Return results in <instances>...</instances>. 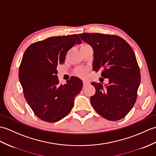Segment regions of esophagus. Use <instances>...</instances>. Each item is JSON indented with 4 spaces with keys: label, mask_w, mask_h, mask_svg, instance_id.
<instances>
[{
    "label": "esophagus",
    "mask_w": 156,
    "mask_h": 156,
    "mask_svg": "<svg viewBox=\"0 0 156 156\" xmlns=\"http://www.w3.org/2000/svg\"><path fill=\"white\" fill-rule=\"evenodd\" d=\"M88 84V82L87 80H83V85H84V86H86V85Z\"/></svg>",
    "instance_id": "esophagus-1"
}]
</instances>
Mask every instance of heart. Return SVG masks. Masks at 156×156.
I'll list each match as a JSON object with an SVG mask.
<instances>
[{
  "instance_id": "obj_1",
  "label": "heart",
  "mask_w": 156,
  "mask_h": 156,
  "mask_svg": "<svg viewBox=\"0 0 156 156\" xmlns=\"http://www.w3.org/2000/svg\"><path fill=\"white\" fill-rule=\"evenodd\" d=\"M86 72H87V70L86 69V68H80V69H78L77 70L76 73L78 75L80 76H84L86 74Z\"/></svg>"
}]
</instances>
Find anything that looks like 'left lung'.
Segmentation results:
<instances>
[{"label":"left lung","instance_id":"8db88e82","mask_svg":"<svg viewBox=\"0 0 156 156\" xmlns=\"http://www.w3.org/2000/svg\"><path fill=\"white\" fill-rule=\"evenodd\" d=\"M82 41L94 50L93 70H102L108 84L92 82L96 93L90 97L94 110L108 120L124 118L132 110L140 84V71L135 53L128 43L115 35L82 33Z\"/></svg>","mask_w":156,"mask_h":156}]
</instances>
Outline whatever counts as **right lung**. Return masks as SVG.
I'll use <instances>...</instances> for the list:
<instances>
[{"label": "right lung", "instance_id": "right-lung-1", "mask_svg": "<svg viewBox=\"0 0 156 156\" xmlns=\"http://www.w3.org/2000/svg\"><path fill=\"white\" fill-rule=\"evenodd\" d=\"M81 43L77 34L52 37L33 43L24 53L19 80L27 102L43 121H59L74 106L83 86L82 80L72 76L66 84L59 85L56 68L64 63L68 50Z\"/></svg>", "mask_w": 156, "mask_h": 156}]
</instances>
